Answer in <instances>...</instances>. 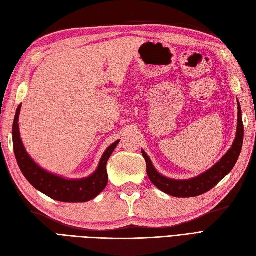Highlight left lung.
<instances>
[{
  "instance_id": "8db88e82",
  "label": "left lung",
  "mask_w": 256,
  "mask_h": 256,
  "mask_svg": "<svg viewBox=\"0 0 256 256\" xmlns=\"http://www.w3.org/2000/svg\"><path fill=\"white\" fill-rule=\"evenodd\" d=\"M238 104V120H237V131L235 141L228 152L216 162V164L196 177L190 180H171L164 175H161L152 166V162L147 156V154L142 150V154L146 161V171L150 182L162 192L176 198H193L203 194V193L212 190L214 186L218 184L234 168L238 157L242 148L244 142V124L242 118V108Z\"/></svg>"
}]
</instances>
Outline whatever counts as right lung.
Returning a JSON list of instances; mask_svg holds the SVG:
<instances>
[{
	"mask_svg": "<svg viewBox=\"0 0 256 256\" xmlns=\"http://www.w3.org/2000/svg\"><path fill=\"white\" fill-rule=\"evenodd\" d=\"M19 104L12 124L14 152L22 174L35 189L49 198L65 203H84L96 198L108 184L106 162L120 143V140L109 146L102 154L96 171L90 176L81 180H67L46 171L30 157L21 141L19 132Z\"/></svg>",
	"mask_w": 256,
	"mask_h": 256,
	"instance_id": "obj_1",
	"label": "right lung"
}]
</instances>
